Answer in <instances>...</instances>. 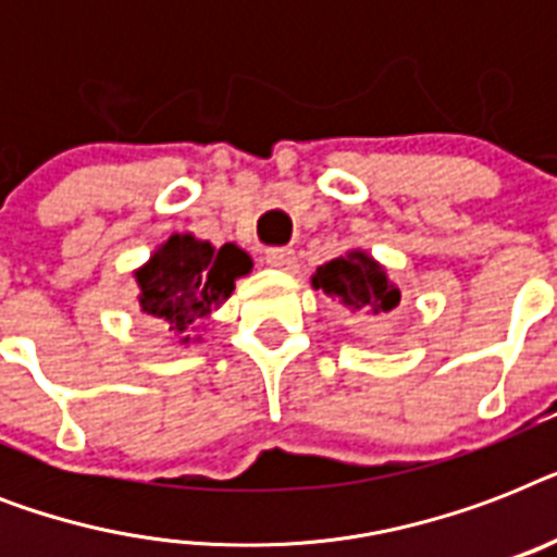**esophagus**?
Instances as JSON below:
<instances>
[{
	"mask_svg": "<svg viewBox=\"0 0 557 557\" xmlns=\"http://www.w3.org/2000/svg\"><path fill=\"white\" fill-rule=\"evenodd\" d=\"M265 262H269L271 269H277V271L297 269V257L292 248H271V251H265Z\"/></svg>",
	"mask_w": 557,
	"mask_h": 557,
	"instance_id": "esophagus-1",
	"label": "esophagus"
}]
</instances>
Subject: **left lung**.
Returning <instances> with one entry per match:
<instances>
[{
    "mask_svg": "<svg viewBox=\"0 0 557 557\" xmlns=\"http://www.w3.org/2000/svg\"><path fill=\"white\" fill-rule=\"evenodd\" d=\"M312 288L332 297L341 309L370 318L389 314L401 300V292L387 277V269L364 248H349L344 257L318 265Z\"/></svg>",
    "mask_w": 557,
    "mask_h": 557,
    "instance_id": "obj_1",
    "label": "left lung"
}]
</instances>
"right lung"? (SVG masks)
Returning <instances> with one entry per match:
<instances>
[{"instance_id":"1","label":"right lung","mask_w":557,"mask_h":557,"mask_svg":"<svg viewBox=\"0 0 557 557\" xmlns=\"http://www.w3.org/2000/svg\"><path fill=\"white\" fill-rule=\"evenodd\" d=\"M253 260L234 243L216 248L193 234H173L156 245L150 260L133 271L144 314L168 323L178 344L201 341L199 326L225 304L236 280L248 277Z\"/></svg>"}]
</instances>
